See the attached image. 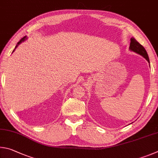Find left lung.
Returning a JSON list of instances; mask_svg holds the SVG:
<instances>
[{
  "instance_id": "8db88e82",
  "label": "left lung",
  "mask_w": 158,
  "mask_h": 158,
  "mask_svg": "<svg viewBox=\"0 0 158 158\" xmlns=\"http://www.w3.org/2000/svg\"><path fill=\"white\" fill-rule=\"evenodd\" d=\"M129 48L131 51H134L135 52H137V53L139 54L140 55H142V56L144 57L145 59L148 61V62L150 64V61H149L147 52H146L145 48H143V47L141 45L134 37H132L131 39V44H130Z\"/></svg>"
}]
</instances>
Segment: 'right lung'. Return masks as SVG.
<instances>
[{
	"mask_svg": "<svg viewBox=\"0 0 158 158\" xmlns=\"http://www.w3.org/2000/svg\"><path fill=\"white\" fill-rule=\"evenodd\" d=\"M25 40H26V37H23V38H22V39H21V40L20 41H19V42L17 43V44H16V46H15V48H16V47H17V46H18L19 45V44H20L21 43H22V42H23V41H25ZM15 50H14V51H13V52H14V51H15Z\"/></svg>",
	"mask_w": 158,
	"mask_h": 158,
	"instance_id": "obj_1",
	"label": "right lung"
}]
</instances>
